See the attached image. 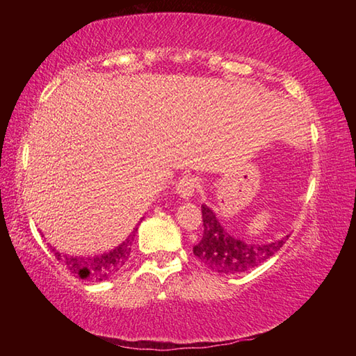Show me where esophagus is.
<instances>
[{
    "instance_id": "1",
    "label": "esophagus",
    "mask_w": 356,
    "mask_h": 356,
    "mask_svg": "<svg viewBox=\"0 0 356 356\" xmlns=\"http://www.w3.org/2000/svg\"><path fill=\"white\" fill-rule=\"evenodd\" d=\"M201 180L195 176H184L177 184V193L182 197H190L200 190Z\"/></svg>"
}]
</instances>
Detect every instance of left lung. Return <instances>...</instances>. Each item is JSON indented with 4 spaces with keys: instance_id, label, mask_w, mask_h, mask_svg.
Here are the masks:
<instances>
[{
    "instance_id": "8db88e82",
    "label": "left lung",
    "mask_w": 356,
    "mask_h": 356,
    "mask_svg": "<svg viewBox=\"0 0 356 356\" xmlns=\"http://www.w3.org/2000/svg\"><path fill=\"white\" fill-rule=\"evenodd\" d=\"M204 234L200 243L193 246V252L210 270L222 275H234L257 267L276 254L289 236L265 245L242 243L220 226L215 213L207 206H202Z\"/></svg>"
}]
</instances>
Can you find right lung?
<instances>
[{
  "label": "right lung",
  "instance_id": "right-lung-1",
  "mask_svg": "<svg viewBox=\"0 0 356 356\" xmlns=\"http://www.w3.org/2000/svg\"><path fill=\"white\" fill-rule=\"evenodd\" d=\"M130 234L129 238L124 243H120L116 250L106 252L104 256L95 257H74V256H64L61 252L53 250L58 261H63L65 267L70 270V273L80 276L81 280L89 281H104L111 278L114 273H118L120 267L129 261L130 251H131V240L135 237V232Z\"/></svg>",
  "mask_w": 356,
  "mask_h": 356
}]
</instances>
